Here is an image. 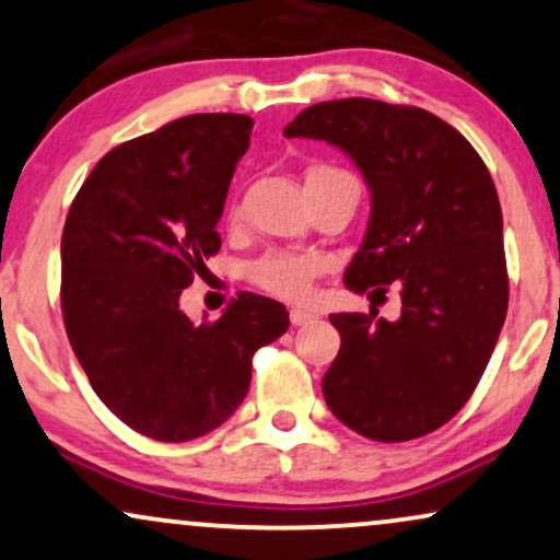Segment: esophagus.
I'll return each instance as SVG.
<instances>
[{"label": "esophagus", "mask_w": 560, "mask_h": 560, "mask_svg": "<svg viewBox=\"0 0 560 560\" xmlns=\"http://www.w3.org/2000/svg\"><path fill=\"white\" fill-rule=\"evenodd\" d=\"M311 318H314V314H311V311H303V308H290V324H293V326H303V324H308Z\"/></svg>", "instance_id": "1"}]
</instances>
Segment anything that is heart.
<instances>
[{
  "mask_svg": "<svg viewBox=\"0 0 560 560\" xmlns=\"http://www.w3.org/2000/svg\"><path fill=\"white\" fill-rule=\"evenodd\" d=\"M316 174H347L337 166H318L311 172ZM326 270V259L318 254H293V252H270L265 257L254 259L249 265V280L257 288L267 290L270 295L285 298V301H303L308 298L314 280Z\"/></svg>",
  "mask_w": 560,
  "mask_h": 560,
  "instance_id": "heart-1",
  "label": "heart"
}]
</instances>
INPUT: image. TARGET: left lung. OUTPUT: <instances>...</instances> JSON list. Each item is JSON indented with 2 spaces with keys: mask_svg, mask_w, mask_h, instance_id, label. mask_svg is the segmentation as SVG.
Instances as JSON below:
<instances>
[{
  "mask_svg": "<svg viewBox=\"0 0 560 560\" xmlns=\"http://www.w3.org/2000/svg\"><path fill=\"white\" fill-rule=\"evenodd\" d=\"M288 138H322L360 166L370 221L345 272L370 314H331L342 345L322 388L362 438H424L466 406L510 303L502 206L483 159L453 126L411 105L347 97L303 110ZM388 287L396 323L376 318Z\"/></svg>",
  "mask_w": 560,
  "mask_h": 560,
  "instance_id": "obj_1",
  "label": "left lung"
}]
</instances>
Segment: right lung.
<instances>
[{"instance_id": "right-lung-1", "label": "right lung", "mask_w": 560, "mask_h": 560, "mask_svg": "<svg viewBox=\"0 0 560 560\" xmlns=\"http://www.w3.org/2000/svg\"><path fill=\"white\" fill-rule=\"evenodd\" d=\"M254 120L198 113L120 143L71 202L61 236V311L71 350L130 430L187 442L244 401L252 358L288 331L272 298L238 293L192 324L179 295L221 249L218 221Z\"/></svg>"}]
</instances>
